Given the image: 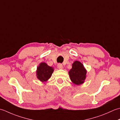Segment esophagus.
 Instances as JSON below:
<instances>
[{
    "instance_id": "1",
    "label": "esophagus",
    "mask_w": 120,
    "mask_h": 120,
    "mask_svg": "<svg viewBox=\"0 0 120 120\" xmlns=\"http://www.w3.org/2000/svg\"><path fill=\"white\" fill-rule=\"evenodd\" d=\"M57 67H58V68H59L60 69H62L63 68V65L62 64H60V63L58 64V65H57Z\"/></svg>"
}]
</instances>
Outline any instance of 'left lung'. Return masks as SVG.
Returning a JSON list of instances; mask_svg holds the SVG:
<instances>
[{"label":"left lung","instance_id":"1","mask_svg":"<svg viewBox=\"0 0 120 120\" xmlns=\"http://www.w3.org/2000/svg\"><path fill=\"white\" fill-rule=\"evenodd\" d=\"M86 70L83 65L77 60L72 64V68L69 71L71 81L76 85L83 83L86 78Z\"/></svg>","mask_w":120,"mask_h":120}]
</instances>
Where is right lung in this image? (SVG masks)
Segmentation results:
<instances>
[{
  "label": "right lung",
  "mask_w": 120,
  "mask_h": 120,
  "mask_svg": "<svg viewBox=\"0 0 120 120\" xmlns=\"http://www.w3.org/2000/svg\"><path fill=\"white\" fill-rule=\"evenodd\" d=\"M53 71V67L48 66L45 62L41 63L37 69V77L40 81L45 82L51 78Z\"/></svg>",
  "instance_id": "right-lung-1"
}]
</instances>
